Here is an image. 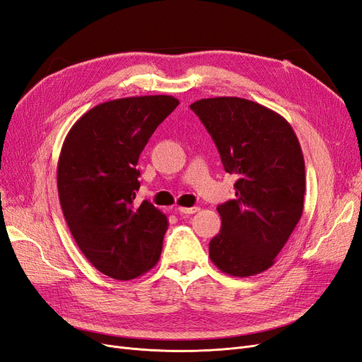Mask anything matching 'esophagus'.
Segmentation results:
<instances>
[{"label":"esophagus","instance_id":"esophagus-1","mask_svg":"<svg viewBox=\"0 0 362 362\" xmlns=\"http://www.w3.org/2000/svg\"><path fill=\"white\" fill-rule=\"evenodd\" d=\"M199 211V206H180L178 213L180 214H194Z\"/></svg>","mask_w":362,"mask_h":362}]
</instances>
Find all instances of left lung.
<instances>
[{
	"label": "left lung",
	"instance_id": "1",
	"mask_svg": "<svg viewBox=\"0 0 362 362\" xmlns=\"http://www.w3.org/2000/svg\"><path fill=\"white\" fill-rule=\"evenodd\" d=\"M190 108L237 178L235 199L217 206L222 228L210 242V258L226 275H258L273 266L303 211L299 140L281 115L243 98H206Z\"/></svg>",
	"mask_w": 362,
	"mask_h": 362
}]
</instances>
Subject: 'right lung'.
<instances>
[{
	"label": "right lung",
	"instance_id": "1",
	"mask_svg": "<svg viewBox=\"0 0 362 362\" xmlns=\"http://www.w3.org/2000/svg\"><path fill=\"white\" fill-rule=\"evenodd\" d=\"M178 104L169 95L107 101L76 120L63 141L57 189L64 218L84 257L113 279H134L160 259L168 217L136 201L137 161Z\"/></svg>",
	"mask_w": 362,
	"mask_h": 362
}]
</instances>
